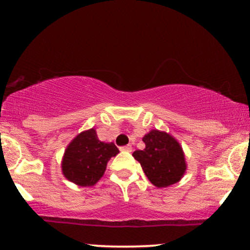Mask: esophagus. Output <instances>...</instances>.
Returning a JSON list of instances; mask_svg holds the SVG:
<instances>
[{
    "mask_svg": "<svg viewBox=\"0 0 250 250\" xmlns=\"http://www.w3.org/2000/svg\"><path fill=\"white\" fill-rule=\"evenodd\" d=\"M120 150H121V151H129V153H130V151L133 150V148H131V146H125V147L120 148Z\"/></svg>",
    "mask_w": 250,
    "mask_h": 250,
    "instance_id": "1",
    "label": "esophagus"
}]
</instances>
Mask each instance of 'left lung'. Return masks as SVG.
Instances as JSON below:
<instances>
[{
	"label": "left lung",
	"instance_id": "obj_1",
	"mask_svg": "<svg viewBox=\"0 0 250 250\" xmlns=\"http://www.w3.org/2000/svg\"><path fill=\"white\" fill-rule=\"evenodd\" d=\"M146 148L135 150L134 159L140 162L146 176L159 188L168 187L182 179L186 173L185 153L170 134L153 129L143 136Z\"/></svg>",
	"mask_w": 250,
	"mask_h": 250
}]
</instances>
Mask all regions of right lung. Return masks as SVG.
<instances>
[{
  "instance_id": "add662e5",
  "label": "right lung",
  "mask_w": 250,
  "mask_h": 250,
  "mask_svg": "<svg viewBox=\"0 0 250 250\" xmlns=\"http://www.w3.org/2000/svg\"><path fill=\"white\" fill-rule=\"evenodd\" d=\"M119 153L113 142L100 141L96 130L91 128L77 135L65 149L62 173L75 185L90 187L103 176L109 160Z\"/></svg>"
}]
</instances>
